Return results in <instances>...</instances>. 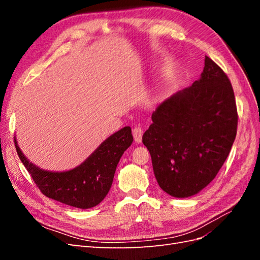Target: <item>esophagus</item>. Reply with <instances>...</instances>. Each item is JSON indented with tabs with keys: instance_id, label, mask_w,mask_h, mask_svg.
<instances>
[{
	"instance_id": "1",
	"label": "esophagus",
	"mask_w": 260,
	"mask_h": 260,
	"mask_svg": "<svg viewBox=\"0 0 260 260\" xmlns=\"http://www.w3.org/2000/svg\"><path fill=\"white\" fill-rule=\"evenodd\" d=\"M132 135H133V138H135L136 142L141 143V141H142V136H143V130L140 127V125H137V127L133 128Z\"/></svg>"
}]
</instances>
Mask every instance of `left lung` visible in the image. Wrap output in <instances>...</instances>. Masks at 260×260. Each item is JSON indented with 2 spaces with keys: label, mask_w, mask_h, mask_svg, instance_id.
I'll list each match as a JSON object with an SVG mask.
<instances>
[{
  "label": "left lung",
  "mask_w": 260,
  "mask_h": 260,
  "mask_svg": "<svg viewBox=\"0 0 260 260\" xmlns=\"http://www.w3.org/2000/svg\"><path fill=\"white\" fill-rule=\"evenodd\" d=\"M152 120L142 141L159 186L175 198L199 193L217 176L237 136L229 78L205 56L200 79L165 100Z\"/></svg>",
  "instance_id": "1"
}]
</instances>
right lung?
<instances>
[{
    "label": "right lung",
    "mask_w": 260,
    "mask_h": 260,
    "mask_svg": "<svg viewBox=\"0 0 260 260\" xmlns=\"http://www.w3.org/2000/svg\"><path fill=\"white\" fill-rule=\"evenodd\" d=\"M14 142L21 162L42 194L66 205L86 209L99 205L105 199L117 165L133 142V137L130 127L122 128L106 139L80 166L64 172L37 167L22 154L16 139Z\"/></svg>",
    "instance_id": "obj_1"
}]
</instances>
